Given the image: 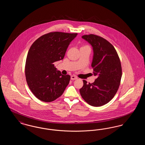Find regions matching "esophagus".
<instances>
[{
    "mask_svg": "<svg viewBox=\"0 0 145 145\" xmlns=\"http://www.w3.org/2000/svg\"><path fill=\"white\" fill-rule=\"evenodd\" d=\"M78 79V77L76 76H74V75H72L71 76V80H76Z\"/></svg>",
    "mask_w": 145,
    "mask_h": 145,
    "instance_id": "esophagus-1",
    "label": "esophagus"
}]
</instances>
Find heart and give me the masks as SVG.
Instances as JSON below:
<instances>
[{"label":"heart","mask_w":145,"mask_h":145,"mask_svg":"<svg viewBox=\"0 0 145 145\" xmlns=\"http://www.w3.org/2000/svg\"><path fill=\"white\" fill-rule=\"evenodd\" d=\"M88 47V46H84V47Z\"/></svg>","instance_id":"heart-1"}]
</instances>
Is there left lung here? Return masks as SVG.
Instances as JSON below:
<instances>
[{
    "mask_svg": "<svg viewBox=\"0 0 145 145\" xmlns=\"http://www.w3.org/2000/svg\"><path fill=\"white\" fill-rule=\"evenodd\" d=\"M82 38L93 48L91 66L97 78L91 84L83 80L80 93L90 105L101 106L110 102L118 89L122 77L121 61L114 47L103 37L90 34L83 35Z\"/></svg>",
    "mask_w": 145,
    "mask_h": 145,
    "instance_id": "left-lung-1",
    "label": "left lung"
}]
</instances>
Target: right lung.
Masks as SVG:
<instances>
[{"mask_svg":"<svg viewBox=\"0 0 145 145\" xmlns=\"http://www.w3.org/2000/svg\"><path fill=\"white\" fill-rule=\"evenodd\" d=\"M77 35L62 32L43 35L33 43L26 59L25 74L29 89L37 98L50 102L61 96L71 76L62 75L54 63L62 60Z\"/></svg>","mask_w":145,"mask_h":145,"instance_id":"right-lung-1","label":"right lung"}]
</instances>
